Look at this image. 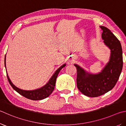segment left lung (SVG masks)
I'll return each mask as SVG.
<instances>
[{
    "instance_id": "obj_1",
    "label": "left lung",
    "mask_w": 126,
    "mask_h": 126,
    "mask_svg": "<svg viewBox=\"0 0 126 126\" xmlns=\"http://www.w3.org/2000/svg\"><path fill=\"white\" fill-rule=\"evenodd\" d=\"M104 43L110 49L109 61L97 74L88 72L79 65L77 69V84L80 91L89 97H97L110 91L115 86L123 67L122 49L121 43L113 33L105 26H100Z\"/></svg>"
}]
</instances>
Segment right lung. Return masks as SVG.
<instances>
[{
    "label": "right lung",
    "instance_id": "right-lung-1",
    "mask_svg": "<svg viewBox=\"0 0 126 126\" xmlns=\"http://www.w3.org/2000/svg\"><path fill=\"white\" fill-rule=\"evenodd\" d=\"M65 65L66 64H64L62 65H61V67H59L58 69H57V70L54 72L53 75H52L51 78L49 79V81L47 82L46 84H45L44 86H42L41 88L35 89V90H25L18 88L17 87L14 85L13 83L11 82L8 76V73L7 78L10 85L12 86V88L14 89L16 92L20 94V95L23 96L27 98V99H30L32 100H40L48 97L53 92V91L54 89V86H55L56 85V81L57 76H58V75L61 70L62 69L63 67H64ZM5 67L6 71V55L5 57ZM6 72H7V71H6Z\"/></svg>",
    "mask_w": 126,
    "mask_h": 126
}]
</instances>
